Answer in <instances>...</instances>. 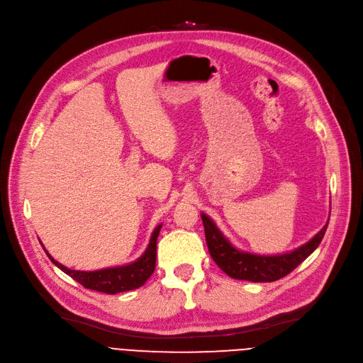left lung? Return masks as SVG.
<instances>
[{
    "label": "left lung",
    "instance_id": "8db88e82",
    "mask_svg": "<svg viewBox=\"0 0 363 363\" xmlns=\"http://www.w3.org/2000/svg\"><path fill=\"white\" fill-rule=\"evenodd\" d=\"M201 218L205 227L208 250L214 262L231 279L253 283L277 281L290 274L319 246L328 225L325 224L321 231H318L308 243L301 247L289 253L267 257V255H255L236 249L224 238V234L208 216L201 214Z\"/></svg>",
    "mask_w": 363,
    "mask_h": 363
}]
</instances>
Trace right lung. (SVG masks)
Listing matches in <instances>:
<instances>
[{"instance_id": "1", "label": "right lung", "mask_w": 363, "mask_h": 363, "mask_svg": "<svg viewBox=\"0 0 363 363\" xmlns=\"http://www.w3.org/2000/svg\"><path fill=\"white\" fill-rule=\"evenodd\" d=\"M161 227H162V224H160L154 230L151 240H149V245L142 257L138 261L123 265V267L105 268V269H99V271H76V269H70L67 267L61 265L51 257L45 247H44V250L47 252L50 259L62 272L70 275L73 280L80 283L83 287L96 290L101 293H106V294H116V293H121V291L139 289L140 286H143L146 283L149 277L152 275V272L155 269V262H157V239H158Z\"/></svg>"}]
</instances>
